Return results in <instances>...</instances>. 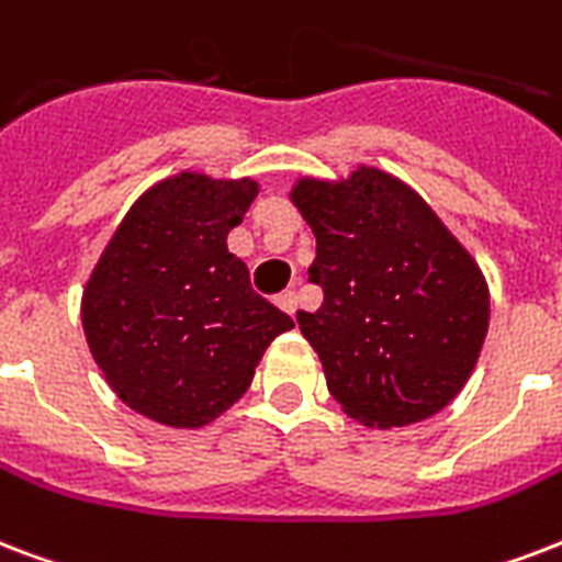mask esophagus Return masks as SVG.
I'll return each instance as SVG.
<instances>
[{"mask_svg":"<svg viewBox=\"0 0 562 562\" xmlns=\"http://www.w3.org/2000/svg\"><path fill=\"white\" fill-rule=\"evenodd\" d=\"M277 306H280L282 312L294 315V312H297V291H282L280 297H277Z\"/></svg>","mask_w":562,"mask_h":562,"instance_id":"esophagus-1","label":"esophagus"}]
</instances>
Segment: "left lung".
Masks as SVG:
<instances>
[{
	"instance_id": "left-lung-1",
	"label": "left lung",
	"mask_w": 562,
	"mask_h": 562,
	"mask_svg": "<svg viewBox=\"0 0 562 562\" xmlns=\"http://www.w3.org/2000/svg\"><path fill=\"white\" fill-rule=\"evenodd\" d=\"M291 200L315 233L318 312H297L329 395L350 418L404 427L460 395L490 327L481 268L434 209L376 167L303 179Z\"/></svg>"
}]
</instances>
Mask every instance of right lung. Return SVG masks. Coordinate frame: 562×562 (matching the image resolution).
Returning a JSON list of instances; mask_svg holds the SVG:
<instances>
[{"mask_svg":"<svg viewBox=\"0 0 562 562\" xmlns=\"http://www.w3.org/2000/svg\"><path fill=\"white\" fill-rule=\"evenodd\" d=\"M256 182L179 173L128 209L93 268L81 324L123 404L167 427H203L252 383L294 321L256 294L226 235Z\"/></svg>","mask_w":562,"mask_h":562,"instance_id":"obj_1","label":"right lung"}]
</instances>
